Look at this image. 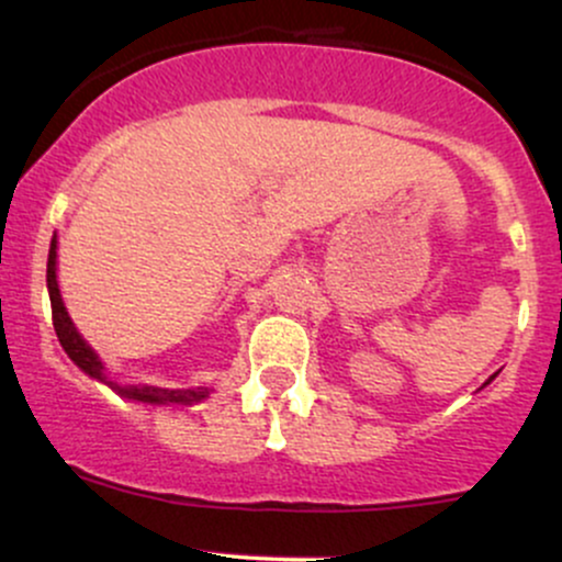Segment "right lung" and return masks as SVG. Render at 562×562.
Wrapping results in <instances>:
<instances>
[{
  "label": "right lung",
  "mask_w": 562,
  "mask_h": 562,
  "mask_svg": "<svg viewBox=\"0 0 562 562\" xmlns=\"http://www.w3.org/2000/svg\"><path fill=\"white\" fill-rule=\"evenodd\" d=\"M55 237L50 243V256H47V291H50V306H53V325L55 333H58V341L60 347L66 349V355L82 368L85 373L92 375V379L103 381L109 384L111 390L127 400H138V403H176V405H191V403H200V400L207 397L205 386H196V390H162V386H120L114 381L106 379L103 373V362L98 360V355L92 351L85 338L79 336L77 328L71 325L69 312H66L64 301H60V291H58V280H55Z\"/></svg>",
  "instance_id": "obj_1"
}]
</instances>
